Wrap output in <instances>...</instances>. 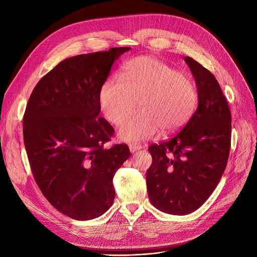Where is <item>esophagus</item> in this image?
I'll list each match as a JSON object with an SVG mask.
<instances>
[{
  "label": "esophagus",
  "instance_id": "34e87169",
  "mask_svg": "<svg viewBox=\"0 0 257 257\" xmlns=\"http://www.w3.org/2000/svg\"><path fill=\"white\" fill-rule=\"evenodd\" d=\"M142 148H143V147H142L141 145H137V144L129 145V150H130V152H131V153H134V152H137V151L141 150Z\"/></svg>",
  "mask_w": 257,
  "mask_h": 257
}]
</instances>
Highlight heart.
Returning <instances> with one entry per match:
<instances>
[{
  "instance_id": "b5f03b06",
  "label": "heart",
  "mask_w": 257,
  "mask_h": 257,
  "mask_svg": "<svg viewBox=\"0 0 257 257\" xmlns=\"http://www.w3.org/2000/svg\"><path fill=\"white\" fill-rule=\"evenodd\" d=\"M119 79H108L101 87L99 104L104 116L118 124L138 106L140 112L126 119L119 140H150L161 129L169 134L182 128L196 109L197 90L190 79L158 59L141 56L127 61Z\"/></svg>"
}]
</instances>
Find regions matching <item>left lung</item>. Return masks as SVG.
<instances>
[{
	"label": "left lung",
	"mask_w": 257,
	"mask_h": 257,
	"mask_svg": "<svg viewBox=\"0 0 257 257\" xmlns=\"http://www.w3.org/2000/svg\"><path fill=\"white\" fill-rule=\"evenodd\" d=\"M184 61L195 78L198 108L181 131L149 147L152 165L146 174L154 207L170 214L198 209L217 187L231 142V113L215 77L191 57Z\"/></svg>",
	"instance_id": "obj_1"
}]
</instances>
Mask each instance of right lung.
<instances>
[{
	"label": "right lung",
	"mask_w": 257,
	"mask_h": 257,
	"mask_svg": "<svg viewBox=\"0 0 257 257\" xmlns=\"http://www.w3.org/2000/svg\"><path fill=\"white\" fill-rule=\"evenodd\" d=\"M130 48L82 54L59 62L38 81L23 118L34 179L50 203L74 220L98 218L113 203L112 179L129 158L127 145L105 149L114 132L99 93L113 62Z\"/></svg>",
	"instance_id": "1"
}]
</instances>
